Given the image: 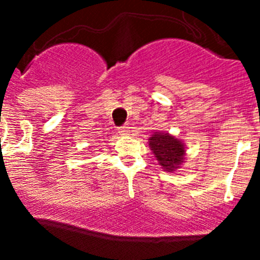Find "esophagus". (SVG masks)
<instances>
[{
	"label": "esophagus",
	"instance_id": "esophagus-1",
	"mask_svg": "<svg viewBox=\"0 0 260 260\" xmlns=\"http://www.w3.org/2000/svg\"><path fill=\"white\" fill-rule=\"evenodd\" d=\"M118 133L121 135H127L128 133H130V126H121V127H118Z\"/></svg>",
	"mask_w": 260,
	"mask_h": 260
}]
</instances>
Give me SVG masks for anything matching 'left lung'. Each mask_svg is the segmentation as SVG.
<instances>
[{"instance_id":"left-lung-1","label":"left lung","mask_w":260,"mask_h":260,"mask_svg":"<svg viewBox=\"0 0 260 260\" xmlns=\"http://www.w3.org/2000/svg\"><path fill=\"white\" fill-rule=\"evenodd\" d=\"M148 146L158 165H161L165 172L177 171L183 164L186 156L185 143L174 135L155 132L148 139Z\"/></svg>"}]
</instances>
